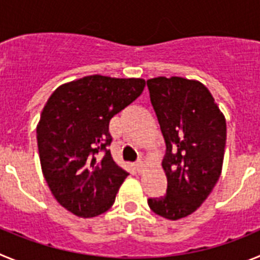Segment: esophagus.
<instances>
[{
	"instance_id": "esophagus-1",
	"label": "esophagus",
	"mask_w": 260,
	"mask_h": 260,
	"mask_svg": "<svg viewBox=\"0 0 260 260\" xmlns=\"http://www.w3.org/2000/svg\"><path fill=\"white\" fill-rule=\"evenodd\" d=\"M143 167H144V164H143V161H141V160H139V161L135 164V169H137L138 173H142V172H143Z\"/></svg>"
}]
</instances>
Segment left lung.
I'll return each mask as SVG.
<instances>
[{"label":"left lung","instance_id":"1","mask_svg":"<svg viewBox=\"0 0 260 260\" xmlns=\"http://www.w3.org/2000/svg\"><path fill=\"white\" fill-rule=\"evenodd\" d=\"M164 137L167 194L148 199L156 215L189 216L203 203L221 174L226 122L207 87L198 80L158 77L147 80Z\"/></svg>","mask_w":260,"mask_h":260}]
</instances>
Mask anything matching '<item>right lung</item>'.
<instances>
[{"label": "right lung", "instance_id": "right-lung-1", "mask_svg": "<svg viewBox=\"0 0 260 260\" xmlns=\"http://www.w3.org/2000/svg\"><path fill=\"white\" fill-rule=\"evenodd\" d=\"M143 79L89 75L62 84L48 99L38 128L41 169L53 197L79 217L109 210L127 172L107 147L109 121L143 92Z\"/></svg>", "mask_w": 260, "mask_h": 260}]
</instances>
